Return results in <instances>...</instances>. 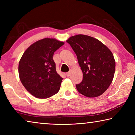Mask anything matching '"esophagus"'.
<instances>
[{"label":"esophagus","mask_w":135,"mask_h":135,"mask_svg":"<svg viewBox=\"0 0 135 135\" xmlns=\"http://www.w3.org/2000/svg\"><path fill=\"white\" fill-rule=\"evenodd\" d=\"M70 74H71V72H68L67 73V74H66V76L67 77H69L70 76Z\"/></svg>","instance_id":"esophagus-1"}]
</instances>
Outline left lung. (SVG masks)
<instances>
[{"mask_svg": "<svg viewBox=\"0 0 135 135\" xmlns=\"http://www.w3.org/2000/svg\"><path fill=\"white\" fill-rule=\"evenodd\" d=\"M67 42L76 53L83 74V80L76 84L77 90L89 98L103 94L115 73V62L111 51L99 40L86 35L71 36Z\"/></svg>", "mask_w": 135, "mask_h": 135, "instance_id": "8db88e82", "label": "left lung"}]
</instances>
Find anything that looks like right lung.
Wrapping results in <instances>:
<instances>
[{"label":"right lung","instance_id":"add662e5","mask_svg":"<svg viewBox=\"0 0 135 135\" xmlns=\"http://www.w3.org/2000/svg\"><path fill=\"white\" fill-rule=\"evenodd\" d=\"M64 44L55 38H45L30 46L20 59V79L29 93L45 99L55 95L62 78L57 73L54 52Z\"/></svg>","mask_w":135,"mask_h":135}]
</instances>
